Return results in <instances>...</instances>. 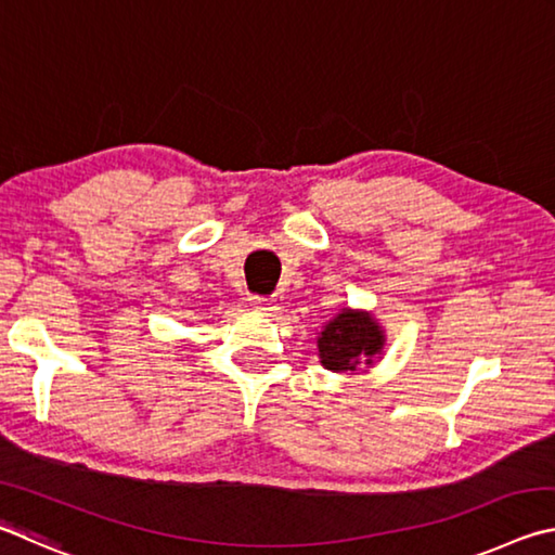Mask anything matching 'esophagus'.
Here are the masks:
<instances>
[{
  "label": "esophagus",
  "mask_w": 555,
  "mask_h": 555,
  "mask_svg": "<svg viewBox=\"0 0 555 555\" xmlns=\"http://www.w3.org/2000/svg\"><path fill=\"white\" fill-rule=\"evenodd\" d=\"M249 304L251 308H257V311H274V300L264 298V296H249Z\"/></svg>",
  "instance_id": "esophagus-1"
}]
</instances>
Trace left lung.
Here are the masks:
<instances>
[{"label":"left lung","instance_id":"obj_1","mask_svg":"<svg viewBox=\"0 0 555 555\" xmlns=\"http://www.w3.org/2000/svg\"><path fill=\"white\" fill-rule=\"evenodd\" d=\"M384 345L387 337L374 315L352 308H343L318 333V354L331 372H357L362 364H374Z\"/></svg>","mask_w":555,"mask_h":555}]
</instances>
